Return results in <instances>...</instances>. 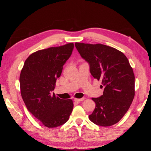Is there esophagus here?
<instances>
[{
	"label": "esophagus",
	"mask_w": 151,
	"mask_h": 151,
	"mask_svg": "<svg viewBox=\"0 0 151 151\" xmlns=\"http://www.w3.org/2000/svg\"><path fill=\"white\" fill-rule=\"evenodd\" d=\"M84 98H82V99H74V101H75V102H81V101H82L84 100Z\"/></svg>",
	"instance_id": "1"
}]
</instances>
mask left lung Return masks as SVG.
<instances>
[{
  "instance_id": "1",
  "label": "left lung",
  "mask_w": 151,
  "mask_h": 151,
  "mask_svg": "<svg viewBox=\"0 0 151 151\" xmlns=\"http://www.w3.org/2000/svg\"><path fill=\"white\" fill-rule=\"evenodd\" d=\"M75 47L104 89L101 97L92 98L96 106L89 119L99 126L114 125L127 113L135 95V77L129 60L119 50L104 45L76 43Z\"/></svg>"
}]
</instances>
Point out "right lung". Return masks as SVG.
<instances>
[{"mask_svg": "<svg viewBox=\"0 0 151 151\" xmlns=\"http://www.w3.org/2000/svg\"><path fill=\"white\" fill-rule=\"evenodd\" d=\"M73 49L70 43L38 50L28 56L21 70L22 100L28 110L48 128L65 123L73 111L72 100L56 97L52 91Z\"/></svg>", "mask_w": 151, "mask_h": 151, "instance_id": "obj_1", "label": "right lung"}]
</instances>
